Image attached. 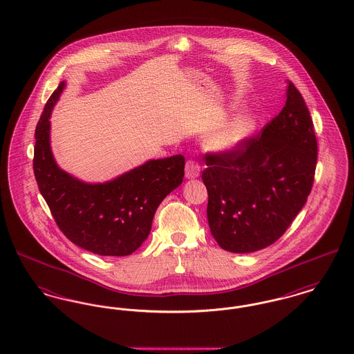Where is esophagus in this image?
<instances>
[{
	"instance_id": "esophagus-1",
	"label": "esophagus",
	"mask_w": 354,
	"mask_h": 354,
	"mask_svg": "<svg viewBox=\"0 0 354 354\" xmlns=\"http://www.w3.org/2000/svg\"><path fill=\"white\" fill-rule=\"evenodd\" d=\"M201 175V165L195 159H189L185 163V178L195 179Z\"/></svg>"
}]
</instances>
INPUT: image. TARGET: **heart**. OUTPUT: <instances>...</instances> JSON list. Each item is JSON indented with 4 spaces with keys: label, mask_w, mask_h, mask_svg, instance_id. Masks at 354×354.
Returning a JSON list of instances; mask_svg holds the SVG:
<instances>
[{
    "label": "heart",
    "mask_w": 354,
    "mask_h": 354,
    "mask_svg": "<svg viewBox=\"0 0 354 354\" xmlns=\"http://www.w3.org/2000/svg\"><path fill=\"white\" fill-rule=\"evenodd\" d=\"M252 127V119L248 117H237L230 123H227L219 133L215 135L214 145L221 151L234 150L251 134Z\"/></svg>",
    "instance_id": "b5f03b06"
}]
</instances>
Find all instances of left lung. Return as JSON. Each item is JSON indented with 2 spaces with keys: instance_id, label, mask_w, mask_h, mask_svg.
<instances>
[{
  "instance_id": "obj_1",
  "label": "left lung",
  "mask_w": 354,
  "mask_h": 354,
  "mask_svg": "<svg viewBox=\"0 0 354 354\" xmlns=\"http://www.w3.org/2000/svg\"><path fill=\"white\" fill-rule=\"evenodd\" d=\"M317 163L313 122L288 81L283 110L234 150L205 155L211 234L225 251L263 250L284 235L310 194Z\"/></svg>"
}]
</instances>
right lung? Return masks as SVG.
<instances>
[{"label":"right lung","instance_id":"add662e5","mask_svg":"<svg viewBox=\"0 0 354 354\" xmlns=\"http://www.w3.org/2000/svg\"><path fill=\"white\" fill-rule=\"evenodd\" d=\"M65 82L46 102L35 127L33 169L41 195L70 241L101 256H127L151 231L162 201L182 185L185 156L149 160L114 180L88 185L59 169L50 149V114Z\"/></svg>","mask_w":354,"mask_h":354}]
</instances>
